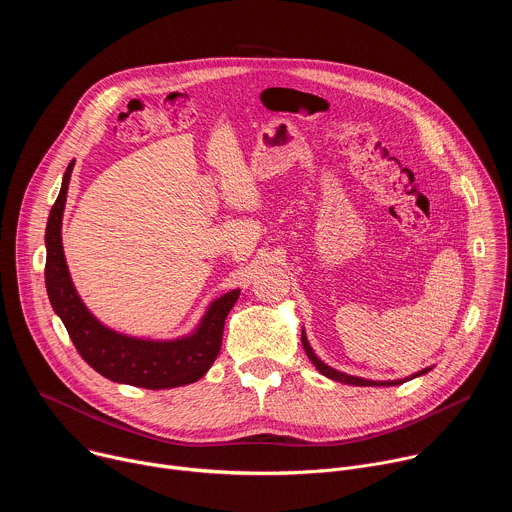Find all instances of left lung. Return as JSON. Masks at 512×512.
<instances>
[{"mask_svg": "<svg viewBox=\"0 0 512 512\" xmlns=\"http://www.w3.org/2000/svg\"><path fill=\"white\" fill-rule=\"evenodd\" d=\"M302 344H304V350H306L308 358L312 360L314 367H316L324 377H328V379H332V381H338V383H344V385H354V387H393V385H401V383H405V381H411V379L421 377V375H425V373L431 371V367H429V369H423V371H419V373H415V375H411V377H407V379H397V381H369V379L352 377V375H346V373H340V371L328 367L326 362H322V360L314 354V350H312V346H310L308 336H306L304 330H302Z\"/></svg>", "mask_w": 512, "mask_h": 512, "instance_id": "8db88e82", "label": "left lung"}]
</instances>
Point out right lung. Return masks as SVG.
<instances>
[{
    "instance_id": "right-lung-1",
    "label": "right lung",
    "mask_w": 512,
    "mask_h": 512,
    "mask_svg": "<svg viewBox=\"0 0 512 512\" xmlns=\"http://www.w3.org/2000/svg\"><path fill=\"white\" fill-rule=\"evenodd\" d=\"M75 160L62 176L58 198L46 225V291L52 310L62 320L72 344L83 360L113 383L143 389H172L202 379L221 352L223 330L241 289L216 298L206 308L200 324L174 340H148L115 332L101 324L77 294L62 249V214Z\"/></svg>"
}]
</instances>
